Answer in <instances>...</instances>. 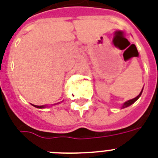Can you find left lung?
<instances>
[{
  "instance_id": "left-lung-1",
  "label": "left lung",
  "mask_w": 158,
  "mask_h": 158,
  "mask_svg": "<svg viewBox=\"0 0 158 158\" xmlns=\"http://www.w3.org/2000/svg\"><path fill=\"white\" fill-rule=\"evenodd\" d=\"M143 89H142V91H141V93L139 94L136 97V98H132V99H130V100H127L126 101L125 103H123V104L122 105V108H127V107H129L130 105H132V103H134L136 102V101L138 100V98H140V96L141 94H142V93H143Z\"/></svg>"
}]
</instances>
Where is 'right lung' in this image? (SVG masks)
Listing matches in <instances>:
<instances>
[{"instance_id":"obj_1","label":"right lung","mask_w":158,"mask_h":158,"mask_svg":"<svg viewBox=\"0 0 158 158\" xmlns=\"http://www.w3.org/2000/svg\"><path fill=\"white\" fill-rule=\"evenodd\" d=\"M32 105H33L34 107H35V108H46V106H45V105L37 106V105H34V104H32Z\"/></svg>"}]
</instances>
